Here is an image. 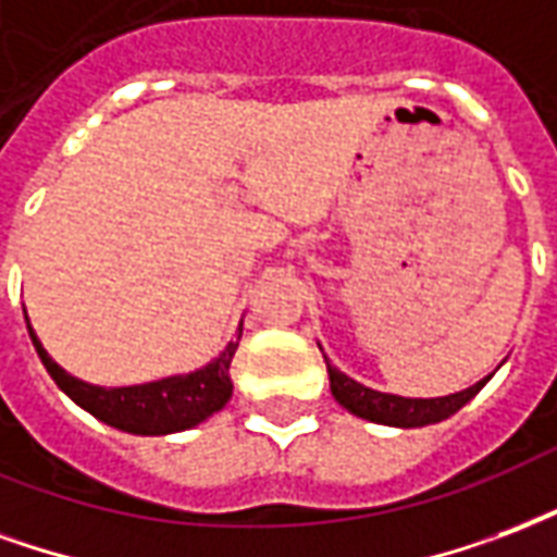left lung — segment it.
<instances>
[{"instance_id":"1","label":"left lung","mask_w":557,"mask_h":557,"mask_svg":"<svg viewBox=\"0 0 557 557\" xmlns=\"http://www.w3.org/2000/svg\"><path fill=\"white\" fill-rule=\"evenodd\" d=\"M326 359V356H323ZM329 371V388L332 397L338 400L341 407L352 412V416L373 421V424H388V428H424V424H436L454 416L457 409H462L472 400L481 388L486 385L490 376H484L481 383H474L472 388H462L457 395L448 397H400L385 395V392H373L368 385L356 383L352 376L341 373L335 364L326 359Z\"/></svg>"}]
</instances>
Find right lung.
Listing matches in <instances>:
<instances>
[{
    "label": "right lung",
    "instance_id": "obj_1",
    "mask_svg": "<svg viewBox=\"0 0 557 557\" xmlns=\"http://www.w3.org/2000/svg\"><path fill=\"white\" fill-rule=\"evenodd\" d=\"M23 314H26V308H23ZM26 329L35 350H38L40 362H44L47 373L55 380V385L62 388L64 395L71 397L76 407L91 412L97 421H103V424L115 430H124V433L165 436V433L189 430L225 407L231 400V392H234L231 359H234V352L239 347L243 326L237 332V341H231L228 347L219 352L213 362H207L205 368L184 373V376H165V380H157V383L121 385V388H103V385L83 383V380L71 376L62 364L52 362L50 352L44 350V344L35 335L32 323H26Z\"/></svg>",
    "mask_w": 557,
    "mask_h": 557
}]
</instances>
